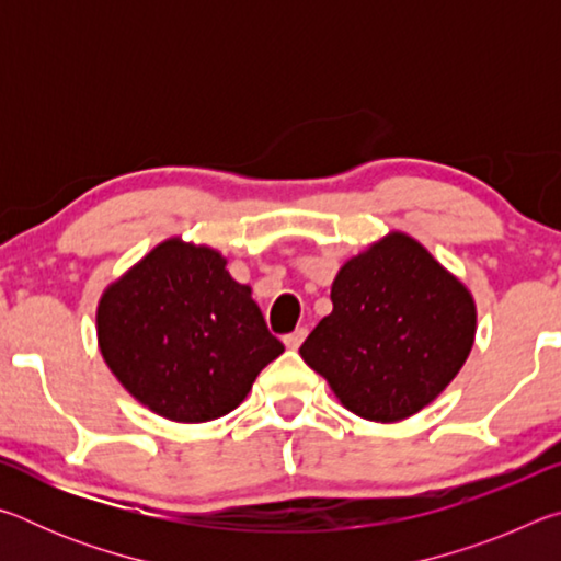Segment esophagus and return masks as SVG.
I'll use <instances>...</instances> for the list:
<instances>
[{
    "mask_svg": "<svg viewBox=\"0 0 561 561\" xmlns=\"http://www.w3.org/2000/svg\"><path fill=\"white\" fill-rule=\"evenodd\" d=\"M307 334H309L307 327H297V329L291 331V334L284 336V344H287V348H299L301 341L307 339Z\"/></svg>",
    "mask_w": 561,
    "mask_h": 561,
    "instance_id": "esophagus-1",
    "label": "esophagus"
}]
</instances>
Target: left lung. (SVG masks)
Returning a JSON list of instances; mask_svg holds the SVG:
<instances>
[{"label":"left lung","mask_w":561,"mask_h":561,"mask_svg":"<svg viewBox=\"0 0 561 561\" xmlns=\"http://www.w3.org/2000/svg\"><path fill=\"white\" fill-rule=\"evenodd\" d=\"M299 354L366 421H403L448 386L474 339L470 291L405 234L346 262Z\"/></svg>","instance_id":"1"}]
</instances>
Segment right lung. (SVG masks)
<instances>
[{
	"label": "right lung",
	"instance_id": "obj_1",
	"mask_svg": "<svg viewBox=\"0 0 561 561\" xmlns=\"http://www.w3.org/2000/svg\"><path fill=\"white\" fill-rule=\"evenodd\" d=\"M106 364L150 411L205 423L244 401L284 344L270 334L250 287L207 247L168 240L111 284L99 304Z\"/></svg>",
	"mask_w": 561,
	"mask_h": 561
}]
</instances>
